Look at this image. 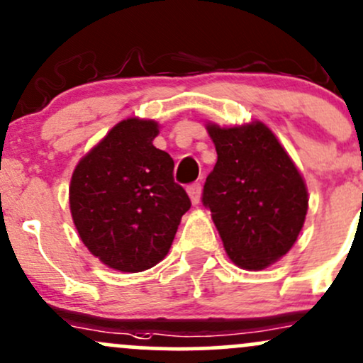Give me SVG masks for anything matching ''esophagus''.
I'll return each instance as SVG.
<instances>
[{"mask_svg": "<svg viewBox=\"0 0 363 363\" xmlns=\"http://www.w3.org/2000/svg\"><path fill=\"white\" fill-rule=\"evenodd\" d=\"M188 194H189V200L193 205H198L201 198V184L200 182H194V184L188 186Z\"/></svg>", "mask_w": 363, "mask_h": 363, "instance_id": "obj_1", "label": "esophagus"}]
</instances>
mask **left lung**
Returning a JSON list of instances; mask_svg holds the SVG:
<instances>
[{
  "label": "left lung",
  "mask_w": 363,
  "mask_h": 363,
  "mask_svg": "<svg viewBox=\"0 0 363 363\" xmlns=\"http://www.w3.org/2000/svg\"><path fill=\"white\" fill-rule=\"evenodd\" d=\"M217 163L203 203L227 257L245 270H264L296 242L308 210L305 179L264 122L234 127L206 123Z\"/></svg>",
  "instance_id": "8db88e82"
}]
</instances>
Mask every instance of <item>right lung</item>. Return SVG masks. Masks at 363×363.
<instances>
[{
  "label": "right lung",
  "mask_w": 363,
  "mask_h": 363,
  "mask_svg": "<svg viewBox=\"0 0 363 363\" xmlns=\"http://www.w3.org/2000/svg\"><path fill=\"white\" fill-rule=\"evenodd\" d=\"M160 123L129 117L75 165L69 186L72 220L91 255L118 272L162 262L191 201L174 182V160L155 148Z\"/></svg>",
  "instance_id": "right-lung-1"
}]
</instances>
